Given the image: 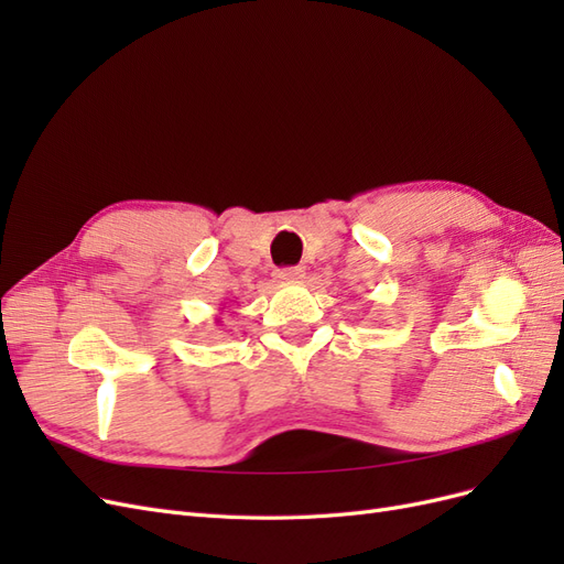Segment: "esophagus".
<instances>
[{"label":"esophagus","mask_w":564,"mask_h":564,"mask_svg":"<svg viewBox=\"0 0 564 564\" xmlns=\"http://www.w3.org/2000/svg\"><path fill=\"white\" fill-rule=\"evenodd\" d=\"M278 282H284V284H294V282H301L305 278V270L303 268H282L275 272Z\"/></svg>","instance_id":"esophagus-1"}]
</instances>
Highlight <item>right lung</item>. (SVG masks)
<instances>
[{
	"label": "right lung",
	"instance_id": "1",
	"mask_svg": "<svg viewBox=\"0 0 564 564\" xmlns=\"http://www.w3.org/2000/svg\"><path fill=\"white\" fill-rule=\"evenodd\" d=\"M224 308H226V305H224ZM224 308H218V311H224ZM218 322H220V317H216V324H218Z\"/></svg>",
	"mask_w": 564,
	"mask_h": 564
}]
</instances>
